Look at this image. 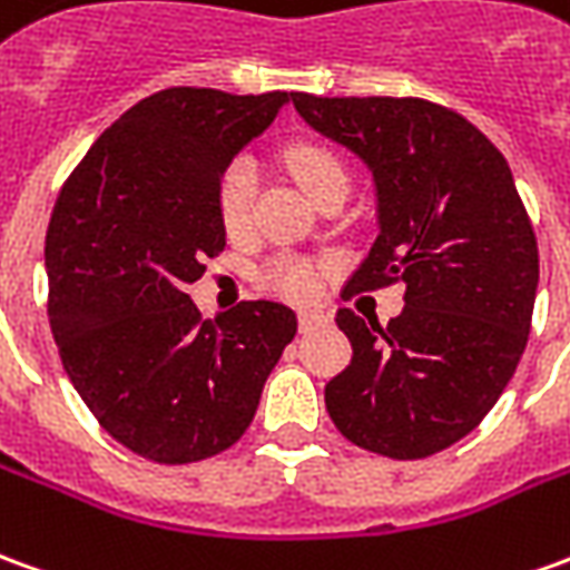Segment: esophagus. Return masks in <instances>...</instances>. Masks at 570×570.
<instances>
[{
  "label": "esophagus",
  "instance_id": "esophagus-1",
  "mask_svg": "<svg viewBox=\"0 0 570 570\" xmlns=\"http://www.w3.org/2000/svg\"><path fill=\"white\" fill-rule=\"evenodd\" d=\"M330 324V314L324 312H302L298 314V330L302 333H312V330H321V326Z\"/></svg>",
  "mask_w": 570,
  "mask_h": 570
}]
</instances>
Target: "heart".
Here are the masks:
<instances>
[{
	"mask_svg": "<svg viewBox=\"0 0 570 570\" xmlns=\"http://www.w3.org/2000/svg\"><path fill=\"white\" fill-rule=\"evenodd\" d=\"M286 169L293 173L298 181V188L305 190L312 200H317L324 190L330 188H348V169L345 163L324 145H312V141H302L286 150ZM258 175L256 163L249 157H237L230 160V166L218 178V218H222V228L228 230L230 237H240L249 228V218H253V200H256ZM265 284L277 289L286 298H312L317 289V277H314L312 265L296 262V258H281L268 265L265 272Z\"/></svg>",
	"mask_w": 570,
	"mask_h": 570,
	"instance_id": "heart-1",
	"label": "heart"
}]
</instances>
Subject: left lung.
<instances>
[{
	"instance_id": "obj_1",
	"label": "left lung",
	"mask_w": 570,
	"mask_h": 570,
	"mask_svg": "<svg viewBox=\"0 0 570 570\" xmlns=\"http://www.w3.org/2000/svg\"><path fill=\"white\" fill-rule=\"evenodd\" d=\"M289 98L376 185L380 234L345 296L407 284L385 326L336 312L354 354L326 382L330 420L364 451L432 456L484 420L528 345L540 258L512 169L469 119L423 98Z\"/></svg>"
}]
</instances>
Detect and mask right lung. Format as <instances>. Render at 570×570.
<instances>
[{
    "mask_svg": "<svg viewBox=\"0 0 570 570\" xmlns=\"http://www.w3.org/2000/svg\"><path fill=\"white\" fill-rule=\"evenodd\" d=\"M286 91L163 89L89 147L46 234L49 324L95 420L154 463L228 451L296 336L281 302L203 321L185 286L225 249L218 178Z\"/></svg>",
    "mask_w": 570,
    "mask_h": 570,
    "instance_id": "obj_1",
    "label": "right lung"
}]
</instances>
